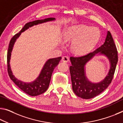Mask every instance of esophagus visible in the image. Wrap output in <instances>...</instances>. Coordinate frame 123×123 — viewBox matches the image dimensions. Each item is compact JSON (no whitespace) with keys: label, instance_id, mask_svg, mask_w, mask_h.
Returning <instances> with one entry per match:
<instances>
[{"label":"esophagus","instance_id":"esophagus-1","mask_svg":"<svg viewBox=\"0 0 123 123\" xmlns=\"http://www.w3.org/2000/svg\"><path fill=\"white\" fill-rule=\"evenodd\" d=\"M62 61L64 62H67L69 61V58L67 56H63L62 58Z\"/></svg>","mask_w":123,"mask_h":123}]
</instances>
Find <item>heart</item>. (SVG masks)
I'll return each instance as SVG.
<instances>
[{"label": "heart", "mask_w": 123, "mask_h": 123, "mask_svg": "<svg viewBox=\"0 0 123 123\" xmlns=\"http://www.w3.org/2000/svg\"><path fill=\"white\" fill-rule=\"evenodd\" d=\"M100 37L98 29L85 25L72 27L65 36L66 40L75 41L73 49L76 54H84L89 52L98 42Z\"/></svg>", "instance_id": "1"}]
</instances>
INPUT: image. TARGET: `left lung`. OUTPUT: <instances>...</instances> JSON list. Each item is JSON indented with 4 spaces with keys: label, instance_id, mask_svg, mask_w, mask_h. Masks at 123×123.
Masks as SVG:
<instances>
[{
    "label": "left lung",
    "instance_id": "left-lung-1",
    "mask_svg": "<svg viewBox=\"0 0 123 123\" xmlns=\"http://www.w3.org/2000/svg\"><path fill=\"white\" fill-rule=\"evenodd\" d=\"M100 53L106 55L110 60L111 67L104 80L98 83H92L85 76L84 67L95 54ZM72 65L69 67L72 89L75 94L83 99H90L98 95L106 89L113 78L118 62V51L111 32L108 31L104 44L93 52L81 56L70 57Z\"/></svg>",
    "mask_w": 123,
    "mask_h": 123
}]
</instances>
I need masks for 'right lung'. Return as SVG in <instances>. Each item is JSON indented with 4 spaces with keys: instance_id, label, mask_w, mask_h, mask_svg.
Segmentation results:
<instances>
[{
    "instance_id": "right-lung-1",
    "label": "right lung",
    "mask_w": 123,
    "mask_h": 123,
    "mask_svg": "<svg viewBox=\"0 0 123 123\" xmlns=\"http://www.w3.org/2000/svg\"><path fill=\"white\" fill-rule=\"evenodd\" d=\"M55 19V18L51 17V18H46L44 19H40V20L38 19V20L27 23L22 28L20 32L15 34L11 39L10 42L7 54V72H8L9 75L10 79L13 81V83L19 89L30 96H38V95L42 94L47 90L48 87L49 86L52 72H53L55 68L59 63V62L61 60V57L51 58V59L48 60L43 68L39 76L37 78L36 80L30 83H26L17 79L12 74L9 63L10 60L11 52L12 51L13 44H14L15 41L20 36L21 33L29 28V27H32L34 25H37L39 24V23L54 20Z\"/></svg>"
}]
</instances>
